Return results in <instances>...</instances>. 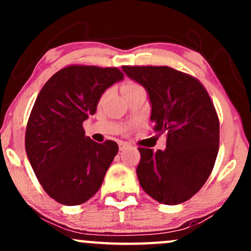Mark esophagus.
Returning a JSON list of instances; mask_svg holds the SVG:
<instances>
[{
  "label": "esophagus",
  "instance_id": "obj_1",
  "mask_svg": "<svg viewBox=\"0 0 251 251\" xmlns=\"http://www.w3.org/2000/svg\"><path fill=\"white\" fill-rule=\"evenodd\" d=\"M128 146H129L128 143H126V142H119V149H120V150H124V149L128 148Z\"/></svg>",
  "mask_w": 251,
  "mask_h": 251
}]
</instances>
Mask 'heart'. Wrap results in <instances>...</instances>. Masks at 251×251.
<instances>
[{"label":"heart","mask_w":251,"mask_h":251,"mask_svg":"<svg viewBox=\"0 0 251 251\" xmlns=\"http://www.w3.org/2000/svg\"><path fill=\"white\" fill-rule=\"evenodd\" d=\"M139 89H143L142 86L139 85V83L134 82V81H125L123 83L122 86V91H123V94L124 97L127 96L129 93H133L135 91H139Z\"/></svg>","instance_id":"obj_1"}]
</instances>
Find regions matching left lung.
<instances>
[{
	"label": "left lung",
	"mask_w": 251,
	"mask_h": 251,
	"mask_svg": "<svg viewBox=\"0 0 251 251\" xmlns=\"http://www.w3.org/2000/svg\"><path fill=\"white\" fill-rule=\"evenodd\" d=\"M148 91L154 131L166 133V149L138 148L137 176L146 194L176 205L200 191L214 169L220 120L198 79L168 66H123Z\"/></svg>",
	"instance_id": "1"
}]
</instances>
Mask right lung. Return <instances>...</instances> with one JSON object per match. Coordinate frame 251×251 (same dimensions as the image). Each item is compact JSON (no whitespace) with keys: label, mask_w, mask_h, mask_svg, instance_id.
Instances as JSON below:
<instances>
[{"label":"right lung","mask_w":251,"mask_h":251,"mask_svg":"<svg viewBox=\"0 0 251 251\" xmlns=\"http://www.w3.org/2000/svg\"><path fill=\"white\" fill-rule=\"evenodd\" d=\"M124 74L117 67L71 65L56 72L37 96L25 128V152L37 180L63 205L97 194L118 153V144L96 143L82 123L94 114L103 92Z\"/></svg>","instance_id":"add662e5"}]
</instances>
